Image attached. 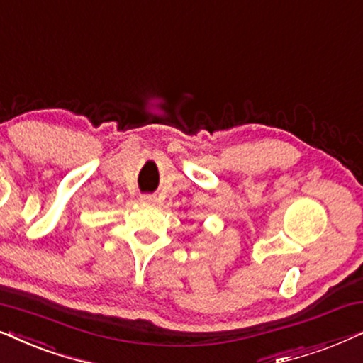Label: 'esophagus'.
Segmentation results:
<instances>
[{
    "label": "esophagus",
    "instance_id": "1",
    "mask_svg": "<svg viewBox=\"0 0 363 363\" xmlns=\"http://www.w3.org/2000/svg\"><path fill=\"white\" fill-rule=\"evenodd\" d=\"M141 201L146 202V204H154V202L157 201V197L154 194H143L141 196Z\"/></svg>",
    "mask_w": 363,
    "mask_h": 363
}]
</instances>
